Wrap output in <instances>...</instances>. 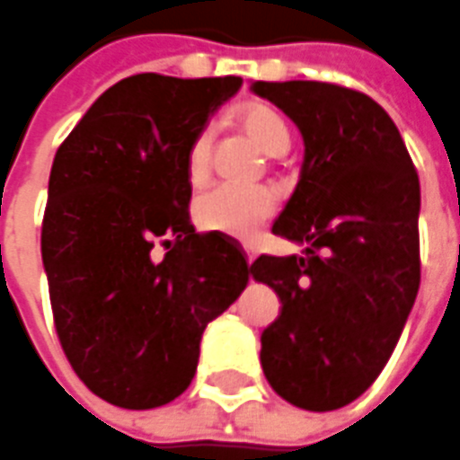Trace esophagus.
Listing matches in <instances>:
<instances>
[{
    "label": "esophagus",
    "mask_w": 460,
    "mask_h": 460,
    "mask_svg": "<svg viewBox=\"0 0 460 460\" xmlns=\"http://www.w3.org/2000/svg\"><path fill=\"white\" fill-rule=\"evenodd\" d=\"M244 252H246V261L252 264V261H254V257H257V252H254V249H252L249 244H244Z\"/></svg>",
    "instance_id": "34e87169"
}]
</instances>
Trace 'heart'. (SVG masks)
<instances>
[{
    "label": "heart",
    "mask_w": 460,
    "mask_h": 460,
    "mask_svg": "<svg viewBox=\"0 0 460 460\" xmlns=\"http://www.w3.org/2000/svg\"><path fill=\"white\" fill-rule=\"evenodd\" d=\"M236 121L267 155H285L290 147V129L275 109L264 103H249L236 111ZM211 129H200L193 137L185 155V175L193 185L206 182L211 172ZM278 211V193L272 188H242V185H216L196 200V221L206 231L226 234L236 239H249L267 218Z\"/></svg>",
    "instance_id": "obj_1"
}]
</instances>
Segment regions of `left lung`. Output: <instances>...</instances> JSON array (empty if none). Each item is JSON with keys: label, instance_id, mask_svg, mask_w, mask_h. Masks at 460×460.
<instances>
[{"label": "left lung", "instance_id": "obj_1", "mask_svg": "<svg viewBox=\"0 0 460 460\" xmlns=\"http://www.w3.org/2000/svg\"><path fill=\"white\" fill-rule=\"evenodd\" d=\"M297 124L305 157L272 234L305 257L261 254L257 282L279 295L261 369L282 400L325 412L354 402L392 357L420 288V181L394 121L354 88L254 81Z\"/></svg>", "mask_w": 460, "mask_h": 460}]
</instances>
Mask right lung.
<instances>
[{
  "label": "right lung",
  "instance_id": "1",
  "mask_svg": "<svg viewBox=\"0 0 460 460\" xmlns=\"http://www.w3.org/2000/svg\"><path fill=\"white\" fill-rule=\"evenodd\" d=\"M239 86V75H129L56 152L40 239L53 321L73 372L117 407L182 394L206 325L249 282L236 239L193 229L185 175L193 137Z\"/></svg>",
  "mask_w": 460,
  "mask_h": 460
}]
</instances>
